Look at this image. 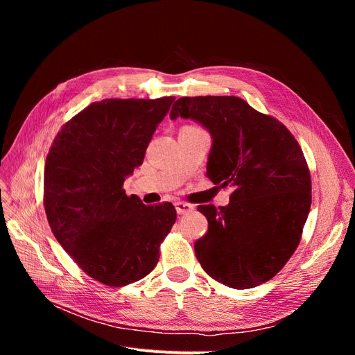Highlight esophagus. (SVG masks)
I'll return each mask as SVG.
<instances>
[{
  "instance_id": "esophagus-1",
  "label": "esophagus",
  "mask_w": 355,
  "mask_h": 355,
  "mask_svg": "<svg viewBox=\"0 0 355 355\" xmlns=\"http://www.w3.org/2000/svg\"><path fill=\"white\" fill-rule=\"evenodd\" d=\"M175 206H176L178 214H185V213H188V211H191L192 209H194V206H192V204H188V202H184V201L175 202Z\"/></svg>"
}]
</instances>
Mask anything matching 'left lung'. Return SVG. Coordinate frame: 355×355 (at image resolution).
<instances>
[{
    "instance_id": "left-lung-1",
    "label": "left lung",
    "mask_w": 355,
    "mask_h": 355,
    "mask_svg": "<svg viewBox=\"0 0 355 355\" xmlns=\"http://www.w3.org/2000/svg\"><path fill=\"white\" fill-rule=\"evenodd\" d=\"M178 116L207 128V176L234 189L228 206H198L209 222L194 245L202 270L232 288L271 280L295 253L311 207L302 149L277 118L235 96L180 98L170 112Z\"/></svg>"
}]
</instances>
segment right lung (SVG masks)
I'll return each instance as SVG.
<instances>
[{"instance_id": "add662e5", "label": "right lung", "mask_w": 355, "mask_h": 355, "mask_svg": "<svg viewBox=\"0 0 355 355\" xmlns=\"http://www.w3.org/2000/svg\"><path fill=\"white\" fill-rule=\"evenodd\" d=\"M173 102V96L93 102L60 128L46 158L51 232L85 274L106 286L151 272L176 220L171 202L145 206L123 189Z\"/></svg>"}]
</instances>
